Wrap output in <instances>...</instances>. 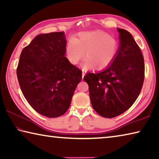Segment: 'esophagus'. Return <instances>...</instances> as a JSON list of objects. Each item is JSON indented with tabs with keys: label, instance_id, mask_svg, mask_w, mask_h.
<instances>
[{
	"label": "esophagus",
	"instance_id": "obj_1",
	"mask_svg": "<svg viewBox=\"0 0 159 159\" xmlns=\"http://www.w3.org/2000/svg\"><path fill=\"white\" fill-rule=\"evenodd\" d=\"M82 74H83L82 79H83V78H84V76H85V75L86 74V71H84V70H83V72H82Z\"/></svg>",
	"mask_w": 159,
	"mask_h": 159
}]
</instances>
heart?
I'll list each match as a JSON object with an SVG mask.
<instances>
[{
    "mask_svg": "<svg viewBox=\"0 0 159 159\" xmlns=\"http://www.w3.org/2000/svg\"><path fill=\"white\" fill-rule=\"evenodd\" d=\"M118 42L114 37L103 31L80 32L69 40L66 47V57L73 64H77L85 55L83 69H103L108 67L116 57Z\"/></svg>",
    "mask_w": 159,
    "mask_h": 159,
    "instance_id": "obj_1",
    "label": "heart"
}]
</instances>
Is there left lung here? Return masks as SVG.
Here are the masks:
<instances>
[{"label":"left lung","mask_w":159,"mask_h":159,"mask_svg":"<svg viewBox=\"0 0 159 159\" xmlns=\"http://www.w3.org/2000/svg\"><path fill=\"white\" fill-rule=\"evenodd\" d=\"M120 46L115 60L98 73H88L91 104L101 116L114 118L130 108L138 98L144 80V62L140 48L130 32L118 29Z\"/></svg>","instance_id":"8db88e82"}]
</instances>
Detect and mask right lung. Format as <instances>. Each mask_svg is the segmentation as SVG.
Wrapping results in <instances>:
<instances>
[{
  "instance_id": "right-lung-1",
  "label": "right lung",
  "mask_w": 159,
  "mask_h": 159,
  "mask_svg": "<svg viewBox=\"0 0 159 159\" xmlns=\"http://www.w3.org/2000/svg\"><path fill=\"white\" fill-rule=\"evenodd\" d=\"M64 32L38 35L21 51L17 76L24 96L35 111L56 118L68 110L82 71L64 57Z\"/></svg>"
}]
</instances>
